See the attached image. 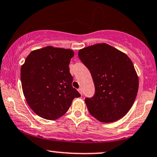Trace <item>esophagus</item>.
<instances>
[{"mask_svg":"<svg viewBox=\"0 0 157 157\" xmlns=\"http://www.w3.org/2000/svg\"><path fill=\"white\" fill-rule=\"evenodd\" d=\"M78 91H79V93L81 94V95H82V89H81V88H79Z\"/></svg>","mask_w":157,"mask_h":157,"instance_id":"1","label":"esophagus"}]
</instances>
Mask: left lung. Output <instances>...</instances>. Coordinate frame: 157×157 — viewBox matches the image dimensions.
<instances>
[{
    "label": "left lung",
    "instance_id": "1",
    "mask_svg": "<svg viewBox=\"0 0 157 157\" xmlns=\"http://www.w3.org/2000/svg\"><path fill=\"white\" fill-rule=\"evenodd\" d=\"M78 56L89 69L95 86L94 97L85 99L90 114L101 123L121 119L131 109L138 90L132 61L106 43L81 49Z\"/></svg>",
    "mask_w": 157,
    "mask_h": 157
}]
</instances>
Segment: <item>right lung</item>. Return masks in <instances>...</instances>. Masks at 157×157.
<instances>
[{
  "instance_id": "add662e5",
  "label": "right lung",
  "mask_w": 157,
  "mask_h": 157,
  "mask_svg": "<svg viewBox=\"0 0 157 157\" xmlns=\"http://www.w3.org/2000/svg\"><path fill=\"white\" fill-rule=\"evenodd\" d=\"M70 49L48 46L33 50L21 67L22 91L29 107L39 116L56 120L80 97L72 87L69 64L74 56Z\"/></svg>"
}]
</instances>
